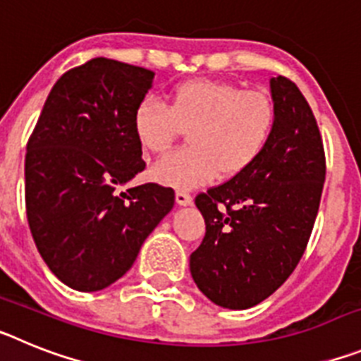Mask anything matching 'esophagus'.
<instances>
[{"label":"esophagus","instance_id":"1","mask_svg":"<svg viewBox=\"0 0 361 361\" xmlns=\"http://www.w3.org/2000/svg\"><path fill=\"white\" fill-rule=\"evenodd\" d=\"M175 200H177L178 206H190L193 202V197L190 193H186V191H177L175 193Z\"/></svg>","mask_w":361,"mask_h":361}]
</instances>
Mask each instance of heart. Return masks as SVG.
<instances>
[{
  "label": "heart",
  "mask_w": 361,
  "mask_h": 361,
  "mask_svg": "<svg viewBox=\"0 0 361 361\" xmlns=\"http://www.w3.org/2000/svg\"><path fill=\"white\" fill-rule=\"evenodd\" d=\"M133 133L148 153H164L188 130V148L152 166L155 183L191 190L216 175L244 173L262 157L276 126L275 103L235 82L193 79L178 82L168 104L142 99L133 110Z\"/></svg>",
  "instance_id": "b5f03b06"
}]
</instances>
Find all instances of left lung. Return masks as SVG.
Instances as JSON below:
<instances>
[{
  "instance_id": "1",
  "label": "left lung",
  "mask_w": 361,
  "mask_h": 361,
  "mask_svg": "<svg viewBox=\"0 0 361 361\" xmlns=\"http://www.w3.org/2000/svg\"><path fill=\"white\" fill-rule=\"evenodd\" d=\"M276 126L250 170L195 197L206 222L190 257L197 288L213 304L247 309L289 279L320 208L325 152L311 106L288 78L271 79Z\"/></svg>"
}]
</instances>
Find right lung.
<instances>
[{
  "label": "right lung",
  "instance_id": "obj_1",
  "mask_svg": "<svg viewBox=\"0 0 361 361\" xmlns=\"http://www.w3.org/2000/svg\"><path fill=\"white\" fill-rule=\"evenodd\" d=\"M155 73L95 57L57 79L25 157V206L36 247L54 275L99 291L133 266L142 242L171 212L175 191L148 183L133 110Z\"/></svg>",
  "mask_w": 361,
  "mask_h": 361
}]
</instances>
